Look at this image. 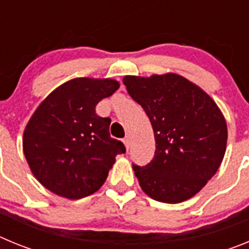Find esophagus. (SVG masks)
<instances>
[{
	"instance_id": "obj_1",
	"label": "esophagus",
	"mask_w": 249,
	"mask_h": 249,
	"mask_svg": "<svg viewBox=\"0 0 249 249\" xmlns=\"http://www.w3.org/2000/svg\"><path fill=\"white\" fill-rule=\"evenodd\" d=\"M123 143H124V146H126L127 151L129 149V138L126 137V138H123Z\"/></svg>"
}]
</instances>
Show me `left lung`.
I'll return each mask as SVG.
<instances>
[{"mask_svg":"<svg viewBox=\"0 0 249 249\" xmlns=\"http://www.w3.org/2000/svg\"><path fill=\"white\" fill-rule=\"evenodd\" d=\"M123 83L144 109L155 133L151 162L132 164L141 188L164 203L193 197L223 160L227 144L223 114L206 92L178 74L126 76Z\"/></svg>","mask_w":249,"mask_h":249,"instance_id":"left-lung-1","label":"left lung"}]
</instances>
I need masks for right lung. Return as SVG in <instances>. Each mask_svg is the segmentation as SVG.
I'll return each instance as SVG.
<instances>
[{"label":"right lung","instance_id":"add662e5","mask_svg":"<svg viewBox=\"0 0 249 249\" xmlns=\"http://www.w3.org/2000/svg\"><path fill=\"white\" fill-rule=\"evenodd\" d=\"M120 85L113 80L74 78L38 106L23 133V152L39 183L70 199L92 195L105 183L124 144L109 136L111 118L96 106Z\"/></svg>","mask_w":249,"mask_h":249}]
</instances>
